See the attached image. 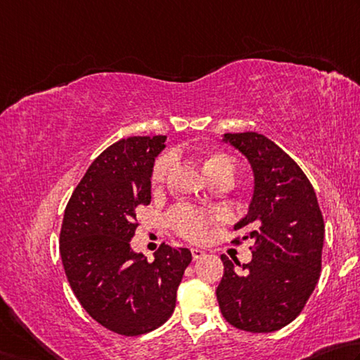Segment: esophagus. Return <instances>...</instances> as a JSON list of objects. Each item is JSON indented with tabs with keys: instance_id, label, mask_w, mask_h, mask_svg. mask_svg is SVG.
<instances>
[{
	"instance_id": "obj_1",
	"label": "esophagus",
	"mask_w": 360,
	"mask_h": 360,
	"mask_svg": "<svg viewBox=\"0 0 360 360\" xmlns=\"http://www.w3.org/2000/svg\"><path fill=\"white\" fill-rule=\"evenodd\" d=\"M191 255H193V259L198 261V259H202V257L205 256V251L200 248H191Z\"/></svg>"
}]
</instances>
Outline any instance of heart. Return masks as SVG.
Instances as JSON below:
<instances>
[{
    "label": "heart",
    "instance_id": "b5f03b06",
    "mask_svg": "<svg viewBox=\"0 0 360 360\" xmlns=\"http://www.w3.org/2000/svg\"><path fill=\"white\" fill-rule=\"evenodd\" d=\"M169 166H170V156L167 155L161 156L160 160L155 162L153 172H151V181H153L155 186L161 185L162 180L166 179ZM204 169L207 174L217 172V170H221V169H228L234 172V161H232L228 155L217 153L207 158ZM169 221L179 234L191 238V240H198V238L204 237L205 228L207 224H209V218H207L204 213L191 209V207L180 205V207H175V209L170 212Z\"/></svg>",
    "mask_w": 360,
    "mask_h": 360
}]
</instances>
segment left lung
<instances>
[{"instance_id": "1", "label": "left lung", "mask_w": 360, "mask_h": 360, "mask_svg": "<svg viewBox=\"0 0 360 360\" xmlns=\"http://www.w3.org/2000/svg\"><path fill=\"white\" fill-rule=\"evenodd\" d=\"M223 141L240 151L253 170L248 213L234 229L250 231L243 238L255 240V251L243 266L221 256L219 310L240 330L275 332L299 316L319 280L323 213L304 170L275 142L257 132H228Z\"/></svg>"}]
</instances>
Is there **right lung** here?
Masks as SVG:
<instances>
[{
	"instance_id": "add662e5",
	"label": "right lung",
	"mask_w": 360,
	"mask_h": 360,
	"mask_svg": "<svg viewBox=\"0 0 360 360\" xmlns=\"http://www.w3.org/2000/svg\"><path fill=\"white\" fill-rule=\"evenodd\" d=\"M166 136H134L105 148L66 205L60 255L72 292L90 316L120 335L158 329L174 313L191 262L188 248L162 243L148 262L131 248L136 209L151 200L155 158Z\"/></svg>"
}]
</instances>
